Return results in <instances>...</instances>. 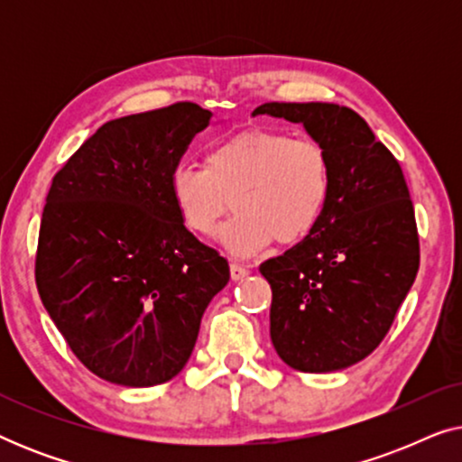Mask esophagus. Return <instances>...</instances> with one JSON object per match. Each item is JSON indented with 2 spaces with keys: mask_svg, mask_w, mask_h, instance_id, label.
Masks as SVG:
<instances>
[{
  "mask_svg": "<svg viewBox=\"0 0 462 462\" xmlns=\"http://www.w3.org/2000/svg\"><path fill=\"white\" fill-rule=\"evenodd\" d=\"M248 273H250L248 267H244V264H239V263H231V280L233 282L244 280V277Z\"/></svg>",
  "mask_w": 462,
  "mask_h": 462,
  "instance_id": "obj_1",
  "label": "esophagus"
}]
</instances>
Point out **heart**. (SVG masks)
<instances>
[{"label": "heart", "mask_w": 462, "mask_h": 462, "mask_svg": "<svg viewBox=\"0 0 462 462\" xmlns=\"http://www.w3.org/2000/svg\"><path fill=\"white\" fill-rule=\"evenodd\" d=\"M332 193L328 151L313 138L252 128L212 144L206 168L180 162L168 174V198L180 223L212 237L229 208L237 217L220 231L233 256L248 258L271 244L294 245L311 236Z\"/></svg>", "instance_id": "heart-1"}]
</instances>
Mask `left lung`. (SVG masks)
<instances>
[{
  "label": "left lung",
  "mask_w": 462,
  "mask_h": 462,
  "mask_svg": "<svg viewBox=\"0 0 462 462\" xmlns=\"http://www.w3.org/2000/svg\"><path fill=\"white\" fill-rule=\"evenodd\" d=\"M256 116L300 124L332 170L330 199L311 236L261 264L273 290L271 343L294 370H345L381 345L419 271L406 179L349 106L267 103Z\"/></svg>",
  "instance_id": "8db88e82"
}]
</instances>
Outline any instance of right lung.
I'll use <instances>...</instances> for the list:
<instances>
[{
    "instance_id": "obj_1",
    "label": "right lung",
    "mask_w": 462,
    "mask_h": 462,
    "mask_svg": "<svg viewBox=\"0 0 462 462\" xmlns=\"http://www.w3.org/2000/svg\"><path fill=\"white\" fill-rule=\"evenodd\" d=\"M193 103L111 119L54 176L35 282L81 364L124 387L174 378L229 264L185 229L168 174L212 124Z\"/></svg>"
}]
</instances>
